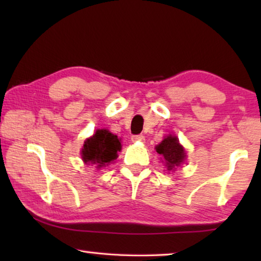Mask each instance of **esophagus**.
Returning a JSON list of instances; mask_svg holds the SVG:
<instances>
[{"mask_svg":"<svg viewBox=\"0 0 261 261\" xmlns=\"http://www.w3.org/2000/svg\"><path fill=\"white\" fill-rule=\"evenodd\" d=\"M132 141H144L145 140V137L144 135H135L132 136Z\"/></svg>","mask_w":261,"mask_h":261,"instance_id":"esophagus-1","label":"esophagus"}]
</instances>
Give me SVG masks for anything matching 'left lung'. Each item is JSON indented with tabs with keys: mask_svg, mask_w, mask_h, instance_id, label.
Listing matches in <instances>:
<instances>
[{
	"mask_svg": "<svg viewBox=\"0 0 261 261\" xmlns=\"http://www.w3.org/2000/svg\"><path fill=\"white\" fill-rule=\"evenodd\" d=\"M156 152L163 156L168 170L178 167L187 156L183 146H180L178 143L177 137L174 136H168L167 138L163 139L161 144H159L156 146Z\"/></svg>",
	"mask_w": 261,
	"mask_h": 261,
	"instance_id": "left-lung-1",
	"label": "left lung"
}]
</instances>
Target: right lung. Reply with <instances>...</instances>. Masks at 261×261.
Instances as JSON below:
<instances>
[{
	"mask_svg": "<svg viewBox=\"0 0 261 261\" xmlns=\"http://www.w3.org/2000/svg\"><path fill=\"white\" fill-rule=\"evenodd\" d=\"M121 143L116 135L108 130H96L95 135L84 144L82 156L86 163H93L96 167L108 166L109 162L117 158L121 151Z\"/></svg>",
	"mask_w": 261,
	"mask_h": 261,
	"instance_id": "1",
	"label": "right lung"
}]
</instances>
